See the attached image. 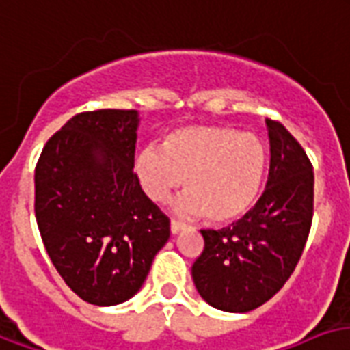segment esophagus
I'll return each mask as SVG.
<instances>
[{"label": "esophagus", "instance_id": "1", "mask_svg": "<svg viewBox=\"0 0 350 350\" xmlns=\"http://www.w3.org/2000/svg\"><path fill=\"white\" fill-rule=\"evenodd\" d=\"M185 223H180V221H172L170 223V230H172V234H178L180 230H185Z\"/></svg>", "mask_w": 350, "mask_h": 350}]
</instances>
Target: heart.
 Returning <instances> with one entry per match:
<instances>
[{"instance_id": "heart-1", "label": "heart", "mask_w": 350, "mask_h": 350, "mask_svg": "<svg viewBox=\"0 0 350 350\" xmlns=\"http://www.w3.org/2000/svg\"><path fill=\"white\" fill-rule=\"evenodd\" d=\"M136 175L146 196L165 203L185 185L175 212L230 221L251 208L267 170L264 142L232 127H183L164 138L162 147L147 146L136 157Z\"/></svg>"}]
</instances>
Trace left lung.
Wrapping results in <instances>:
<instances>
[{"mask_svg":"<svg viewBox=\"0 0 350 350\" xmlns=\"http://www.w3.org/2000/svg\"><path fill=\"white\" fill-rule=\"evenodd\" d=\"M269 175L253 208L230 227L201 230L204 249L191 265L199 295L223 312L245 314L277 293L295 269L314 215V170L299 142L273 120Z\"/></svg>","mask_w":350,"mask_h":350,"instance_id":"left-lung-1","label":"left lung"}]
</instances>
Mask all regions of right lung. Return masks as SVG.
I'll return each instance as SVG.
<instances>
[{"instance_id":"right-lung-1","label":"right lung","mask_w":350,"mask_h":350,"mask_svg":"<svg viewBox=\"0 0 350 350\" xmlns=\"http://www.w3.org/2000/svg\"><path fill=\"white\" fill-rule=\"evenodd\" d=\"M140 114L103 109L73 116L35 170V214L55 269L83 301L125 303L140 291L170 240V219L133 173Z\"/></svg>"}]
</instances>
